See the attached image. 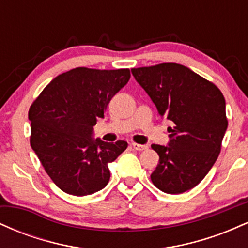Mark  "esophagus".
I'll list each match as a JSON object with an SVG mask.
<instances>
[{"label": "esophagus", "mask_w": 248, "mask_h": 248, "mask_svg": "<svg viewBox=\"0 0 248 248\" xmlns=\"http://www.w3.org/2000/svg\"><path fill=\"white\" fill-rule=\"evenodd\" d=\"M132 147L134 150H136V152H142V150H146L148 149V146L146 144H139V143H132Z\"/></svg>", "instance_id": "34e87169"}]
</instances>
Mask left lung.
<instances>
[{
	"instance_id": "8db88e82",
	"label": "left lung",
	"mask_w": 248,
	"mask_h": 248,
	"mask_svg": "<svg viewBox=\"0 0 248 248\" xmlns=\"http://www.w3.org/2000/svg\"><path fill=\"white\" fill-rule=\"evenodd\" d=\"M132 73L160 115L173 122L168 128V146H152L160 156L152 182L170 195L186 192L205 177L220 153L227 129L223 93L213 82L176 62L138 67Z\"/></svg>"
}]
</instances>
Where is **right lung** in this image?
<instances>
[{
    "label": "right lung",
    "mask_w": 248,
    "mask_h": 248,
    "mask_svg": "<svg viewBox=\"0 0 248 248\" xmlns=\"http://www.w3.org/2000/svg\"><path fill=\"white\" fill-rule=\"evenodd\" d=\"M129 78V69L76 67L57 76L30 106L31 148L64 192L86 196L107 186L108 164L128 143L94 140L93 126Z\"/></svg>",
    "instance_id": "add662e5"
}]
</instances>
